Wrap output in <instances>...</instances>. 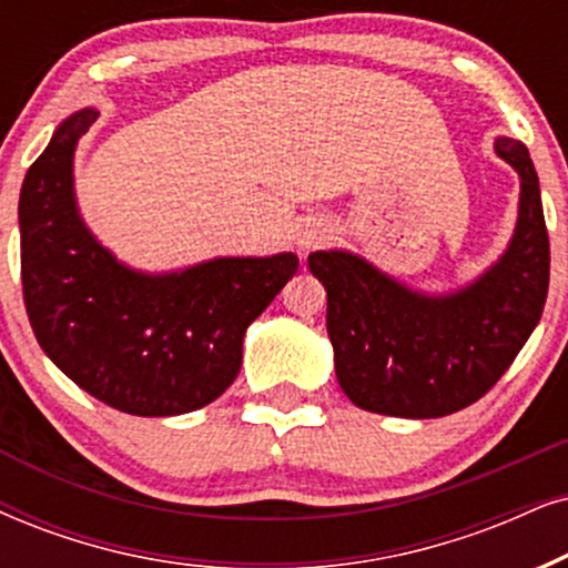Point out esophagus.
Wrapping results in <instances>:
<instances>
[{"instance_id": "34e87169", "label": "esophagus", "mask_w": 568, "mask_h": 568, "mask_svg": "<svg viewBox=\"0 0 568 568\" xmlns=\"http://www.w3.org/2000/svg\"><path fill=\"white\" fill-rule=\"evenodd\" d=\"M329 239V231L325 222H306L304 231L298 235V246L301 248H317Z\"/></svg>"}]
</instances>
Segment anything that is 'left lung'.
<instances>
[{
    "label": "left lung",
    "instance_id": "8db88e82",
    "mask_svg": "<svg viewBox=\"0 0 568 568\" xmlns=\"http://www.w3.org/2000/svg\"><path fill=\"white\" fill-rule=\"evenodd\" d=\"M495 154L519 172V220L506 254L466 288L429 296L351 251L308 256L327 291L337 383L364 412H462L498 383L540 322L550 280L540 183L521 141L498 139Z\"/></svg>",
    "mask_w": 568,
    "mask_h": 568
}]
</instances>
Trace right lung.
<instances>
[{"label": "right lung", "mask_w": 568, "mask_h": 568, "mask_svg": "<svg viewBox=\"0 0 568 568\" xmlns=\"http://www.w3.org/2000/svg\"><path fill=\"white\" fill-rule=\"evenodd\" d=\"M97 110L70 114L20 189V275L33 335L102 404L175 416L239 377L243 335L296 275V254L222 256L146 275L125 267L78 214L73 154Z\"/></svg>", "instance_id": "right-lung-1"}]
</instances>
